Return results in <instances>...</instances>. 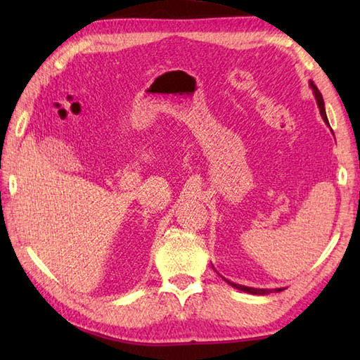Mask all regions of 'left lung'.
<instances>
[{
	"label": "left lung",
	"instance_id": "8db88e82",
	"mask_svg": "<svg viewBox=\"0 0 360 360\" xmlns=\"http://www.w3.org/2000/svg\"><path fill=\"white\" fill-rule=\"evenodd\" d=\"M309 86L312 88V93H314V97H316V101H317V106H319V110H320V114H322V117H323V120H325V124H326L328 127H330V122H328V117H326L325 102H323L322 93H320V91L317 89V86L314 85V82L309 80ZM224 280H226V278H224ZM226 281H227L231 286L243 290V292H249V294H255V295H266V294H269V292H272V290H274V289H258V288H249V286L236 285V283H232V281H229V280H226ZM275 290H277V292H278V290H283V289H281V288H277Z\"/></svg>",
	"mask_w": 360,
	"mask_h": 360
}]
</instances>
